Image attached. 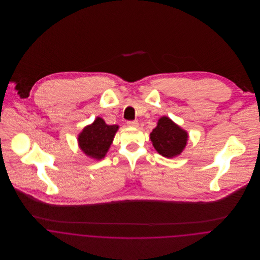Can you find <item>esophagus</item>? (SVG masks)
Segmentation results:
<instances>
[{"instance_id": "esophagus-1", "label": "esophagus", "mask_w": 260, "mask_h": 260, "mask_svg": "<svg viewBox=\"0 0 260 260\" xmlns=\"http://www.w3.org/2000/svg\"><path fill=\"white\" fill-rule=\"evenodd\" d=\"M127 125H128L129 127H138L139 123H138L137 120H133V121H128V122H127Z\"/></svg>"}]
</instances>
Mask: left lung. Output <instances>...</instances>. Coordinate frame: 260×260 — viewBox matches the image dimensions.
Wrapping results in <instances>:
<instances>
[{
	"instance_id": "8db88e82",
	"label": "left lung",
	"mask_w": 260,
	"mask_h": 260,
	"mask_svg": "<svg viewBox=\"0 0 260 260\" xmlns=\"http://www.w3.org/2000/svg\"><path fill=\"white\" fill-rule=\"evenodd\" d=\"M187 133L174 124L168 117L159 119L157 127L150 134L154 148L164 157L179 155L186 146Z\"/></svg>"
}]
</instances>
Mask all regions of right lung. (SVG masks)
Segmentation results:
<instances>
[{"mask_svg": "<svg viewBox=\"0 0 260 260\" xmlns=\"http://www.w3.org/2000/svg\"><path fill=\"white\" fill-rule=\"evenodd\" d=\"M117 130V125H107L102 118L98 117L79 135V146L88 156L102 159L110 147Z\"/></svg>", "mask_w": 260, "mask_h": 260, "instance_id": "right-lung-1", "label": "right lung"}]
</instances>
